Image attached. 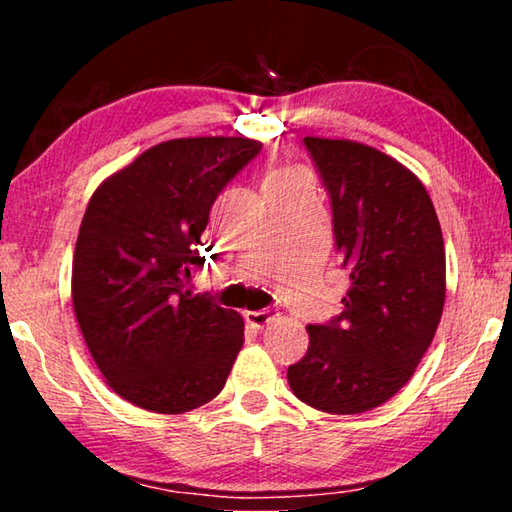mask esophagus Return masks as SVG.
<instances>
[{"instance_id": "34e87169", "label": "esophagus", "mask_w": 512, "mask_h": 512, "mask_svg": "<svg viewBox=\"0 0 512 512\" xmlns=\"http://www.w3.org/2000/svg\"><path fill=\"white\" fill-rule=\"evenodd\" d=\"M246 320L253 327H257V329H262V327H266L268 323H271L273 320V311L271 309H262V311H246Z\"/></svg>"}]
</instances>
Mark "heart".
I'll list each match as a JSON object with an SVG mask.
<instances>
[{
	"mask_svg": "<svg viewBox=\"0 0 512 512\" xmlns=\"http://www.w3.org/2000/svg\"><path fill=\"white\" fill-rule=\"evenodd\" d=\"M298 176H302V173L293 167H275L271 173H268L266 183H280V180H289Z\"/></svg>",
	"mask_w": 512,
	"mask_h": 512,
	"instance_id": "obj_1",
	"label": "heart"
}]
</instances>
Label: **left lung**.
Returning a JSON list of instances; mask_svg holds the SVG:
<instances>
[{"mask_svg": "<svg viewBox=\"0 0 512 512\" xmlns=\"http://www.w3.org/2000/svg\"><path fill=\"white\" fill-rule=\"evenodd\" d=\"M329 192L336 248L350 273L343 311L307 325L289 366L293 395L334 415L366 413L413 377L445 307V241L427 189L391 155L305 137Z\"/></svg>", "mask_w": 512, "mask_h": 512, "instance_id": "1", "label": "left lung"}]
</instances>
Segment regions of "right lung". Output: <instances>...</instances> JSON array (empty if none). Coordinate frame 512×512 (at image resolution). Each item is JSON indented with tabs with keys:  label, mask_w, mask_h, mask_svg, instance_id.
Instances as JSON below:
<instances>
[{
	"label": "right lung",
	"mask_w": 512,
	"mask_h": 512,
	"mask_svg": "<svg viewBox=\"0 0 512 512\" xmlns=\"http://www.w3.org/2000/svg\"><path fill=\"white\" fill-rule=\"evenodd\" d=\"M262 149L248 137H180L112 173L83 214L72 305L85 345L119 397L185 413L221 393L244 345V318L183 291L203 266L210 210Z\"/></svg>",
	"instance_id": "right-lung-1"
}]
</instances>
